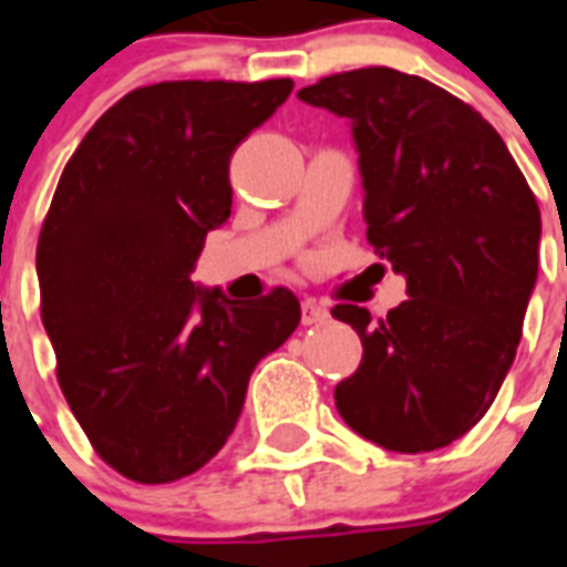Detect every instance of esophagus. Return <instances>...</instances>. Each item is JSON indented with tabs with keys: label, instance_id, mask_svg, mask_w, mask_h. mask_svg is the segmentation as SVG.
I'll return each instance as SVG.
<instances>
[{
	"label": "esophagus",
	"instance_id": "34e87169",
	"mask_svg": "<svg viewBox=\"0 0 567 567\" xmlns=\"http://www.w3.org/2000/svg\"><path fill=\"white\" fill-rule=\"evenodd\" d=\"M327 318V306H320L318 300H302V323H306V327H311V323H323Z\"/></svg>",
	"mask_w": 567,
	"mask_h": 567
}]
</instances>
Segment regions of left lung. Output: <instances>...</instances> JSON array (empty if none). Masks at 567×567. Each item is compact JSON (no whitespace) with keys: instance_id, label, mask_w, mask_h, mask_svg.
Returning <instances> with one entry per match:
<instances>
[{"instance_id":"obj_1","label":"left lung","mask_w":567,"mask_h":567,"mask_svg":"<svg viewBox=\"0 0 567 567\" xmlns=\"http://www.w3.org/2000/svg\"><path fill=\"white\" fill-rule=\"evenodd\" d=\"M297 96L350 120L368 240L409 293L379 320L350 302L332 309L364 347L336 385L338 412L394 453L447 447L515 362L538 276L536 196L492 123L421 75L364 66Z\"/></svg>"}]
</instances>
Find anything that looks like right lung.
Returning a JSON list of instances; mask_svg holds the SVG:
<instances>
[{
    "mask_svg": "<svg viewBox=\"0 0 567 567\" xmlns=\"http://www.w3.org/2000/svg\"><path fill=\"white\" fill-rule=\"evenodd\" d=\"M291 91V79L146 84L61 173L38 240L40 318L75 421L126 480L176 483L217 456L256 364L300 323L288 288L238 302L190 282L231 214L235 146Z\"/></svg>",
    "mask_w": 567,
    "mask_h": 567,
    "instance_id": "right-lung-1",
    "label": "right lung"
}]
</instances>
